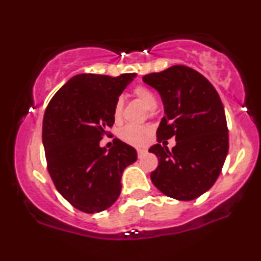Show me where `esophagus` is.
<instances>
[{
  "mask_svg": "<svg viewBox=\"0 0 261 261\" xmlns=\"http://www.w3.org/2000/svg\"><path fill=\"white\" fill-rule=\"evenodd\" d=\"M146 152H147V151H146V149H141V148H139V149H137V155H139V157H141V155L145 154Z\"/></svg>",
  "mask_w": 261,
  "mask_h": 261,
  "instance_id": "obj_1",
  "label": "esophagus"
}]
</instances>
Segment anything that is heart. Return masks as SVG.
I'll return each mask as SVG.
<instances>
[{"mask_svg":"<svg viewBox=\"0 0 261 261\" xmlns=\"http://www.w3.org/2000/svg\"><path fill=\"white\" fill-rule=\"evenodd\" d=\"M134 95L137 100L145 106L147 109H154L157 106V98L155 94L148 87L146 86H137L134 89ZM122 100H116L115 106L113 109V116L115 121H120L122 118ZM119 137L122 142L127 143V145L135 146V147H141L148 143L149 139H151V128L148 126H135V125H127L124 128H121L119 133Z\"/></svg>","mask_w":261,"mask_h":261,"instance_id":"obj_1","label":"heart"}]
</instances>
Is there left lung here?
<instances>
[{
    "mask_svg": "<svg viewBox=\"0 0 261 261\" xmlns=\"http://www.w3.org/2000/svg\"><path fill=\"white\" fill-rule=\"evenodd\" d=\"M142 80L157 89L164 106L158 143L149 148L158 158L151 180L173 199H196L215 184L228 153V127L220 95L188 66H172ZM173 136L177 145L172 151L159 145Z\"/></svg>",
    "mask_w": 261,
    "mask_h": 261,
    "instance_id": "left-lung-1",
    "label": "left lung"
}]
</instances>
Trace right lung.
Segmentation results:
<instances>
[{
  "mask_svg": "<svg viewBox=\"0 0 261 261\" xmlns=\"http://www.w3.org/2000/svg\"><path fill=\"white\" fill-rule=\"evenodd\" d=\"M135 76L77 74L45 110L43 145L49 174L59 193L86 214L104 211L118 200L122 172L137 160L136 149L120 140H114L109 151L99 146L115 121L119 95Z\"/></svg>",
  "mask_w": 261,
  "mask_h": 261,
  "instance_id": "right-lung-1",
  "label": "right lung"
}]
</instances>
